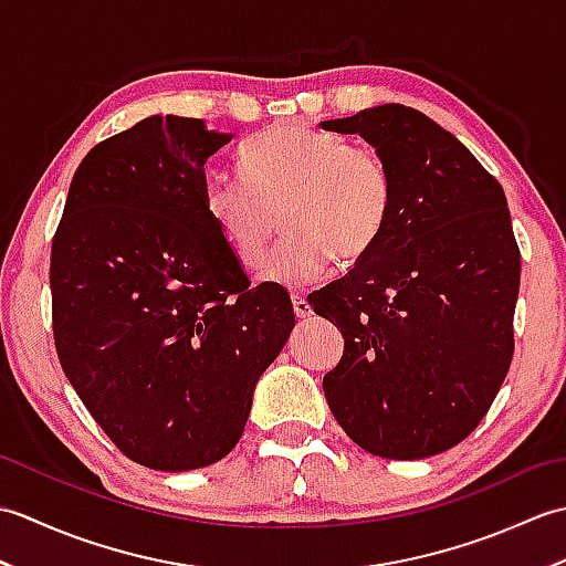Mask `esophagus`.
Listing matches in <instances>:
<instances>
[{
	"instance_id": "1",
	"label": "esophagus",
	"mask_w": 566,
	"mask_h": 566,
	"mask_svg": "<svg viewBox=\"0 0 566 566\" xmlns=\"http://www.w3.org/2000/svg\"><path fill=\"white\" fill-rule=\"evenodd\" d=\"M292 306H294V314L298 321H306V318H311V314H314V311H311V304L304 296H292Z\"/></svg>"
}]
</instances>
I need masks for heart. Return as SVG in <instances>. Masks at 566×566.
Returning a JSON list of instances; mask_svg holds the SVG:
<instances>
[{
  "label": "heart",
  "instance_id": "b5f03b06",
  "mask_svg": "<svg viewBox=\"0 0 566 566\" xmlns=\"http://www.w3.org/2000/svg\"><path fill=\"white\" fill-rule=\"evenodd\" d=\"M243 172L209 170L203 203L240 264L258 268L270 240L274 248L262 276L286 290H306L338 260H365L387 228L391 175L369 146L347 143L298 124H280L250 138Z\"/></svg>",
  "mask_w": 566,
  "mask_h": 566
}]
</instances>
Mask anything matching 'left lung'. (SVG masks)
Instances as JSON below:
<instances>
[{
  "instance_id": "obj_1",
  "label": "left lung",
  "mask_w": 566,
  "mask_h": 566,
  "mask_svg": "<svg viewBox=\"0 0 566 566\" xmlns=\"http://www.w3.org/2000/svg\"><path fill=\"white\" fill-rule=\"evenodd\" d=\"M321 126L365 138L391 175L375 250L308 296L345 338L323 377L326 401L371 454H440L479 426L511 367L521 252L506 195L450 130L411 106L381 104Z\"/></svg>"
}]
</instances>
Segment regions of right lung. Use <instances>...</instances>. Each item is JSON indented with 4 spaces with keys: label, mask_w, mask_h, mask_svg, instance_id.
<instances>
[{
    "label": "right lung",
    "mask_w": 566,
    "mask_h": 566,
    "mask_svg": "<svg viewBox=\"0 0 566 566\" xmlns=\"http://www.w3.org/2000/svg\"><path fill=\"white\" fill-rule=\"evenodd\" d=\"M233 134L148 116L94 146L51 250L55 350L92 418L160 472L231 452L294 328L290 296L250 282L203 203Z\"/></svg>",
    "instance_id": "add662e5"
}]
</instances>
